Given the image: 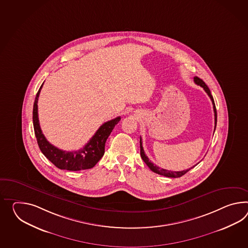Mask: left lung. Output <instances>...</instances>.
Returning <instances> with one entry per match:
<instances>
[{
    "label": "left lung",
    "mask_w": 248,
    "mask_h": 248,
    "mask_svg": "<svg viewBox=\"0 0 248 248\" xmlns=\"http://www.w3.org/2000/svg\"><path fill=\"white\" fill-rule=\"evenodd\" d=\"M193 81H194L195 84L199 85L201 87H202L203 90L205 91L206 93L208 94V96L212 99V105H213V110H214V116H215V128H216V125H217V111H216V107H215L214 99H213V97H212V94H211V91H210V89L208 88V86L205 84V82H204L202 79L198 78V77L195 76V77L193 78ZM215 128H214V132H215ZM140 157L143 159V161H144L146 165L150 168L151 171H153L154 173H157L158 175H164V176H167V177H173V178L180 177L182 175L186 174L189 170H191V169L194 168V167L197 165V164H196V165H194L192 168L186 169V170H183V171H170V170H167V169H160V168L157 167L156 165H154V164L152 163L151 160L149 159V157L146 156L145 152H144V150H143V147H142L141 137L140 138Z\"/></svg>",
    "instance_id": "1"
}]
</instances>
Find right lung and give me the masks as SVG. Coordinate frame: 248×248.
I'll return each instance as SVG.
<instances>
[{
    "instance_id": "obj_1",
    "label": "right lung",
    "mask_w": 248,
    "mask_h": 248,
    "mask_svg": "<svg viewBox=\"0 0 248 248\" xmlns=\"http://www.w3.org/2000/svg\"><path fill=\"white\" fill-rule=\"evenodd\" d=\"M41 85L36 93L33 107V125L37 144L43 154L48 158L56 168L70 171H79L92 169L100 160L105 153V144L114 127L121 120L118 116L115 119L103 124L86 145L78 151H65L52 145L43 134L37 113V101L42 89Z\"/></svg>"
}]
</instances>
